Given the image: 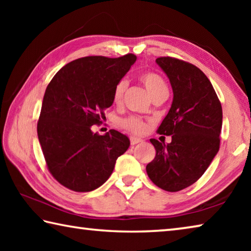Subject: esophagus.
I'll return each instance as SVG.
<instances>
[{
	"label": "esophagus",
	"instance_id": "esophagus-1",
	"mask_svg": "<svg viewBox=\"0 0 251 251\" xmlns=\"http://www.w3.org/2000/svg\"><path fill=\"white\" fill-rule=\"evenodd\" d=\"M129 139H130V144H131V145H136V144H138V143L142 142L141 138L134 137V136H131V137H130Z\"/></svg>",
	"mask_w": 251,
	"mask_h": 251
}]
</instances>
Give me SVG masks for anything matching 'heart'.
Segmentation results:
<instances>
[{"instance_id": "1", "label": "heart", "mask_w": 251, "mask_h": 251, "mask_svg": "<svg viewBox=\"0 0 251 251\" xmlns=\"http://www.w3.org/2000/svg\"><path fill=\"white\" fill-rule=\"evenodd\" d=\"M138 79L144 84V86L147 88V91L150 92L152 99L158 97L161 95H165L168 93V88L165 79L161 76L152 71H146L138 76ZM127 82L125 79H121L120 82H117L113 91V101L115 104H121L123 100V95L126 91ZM151 124L150 120H145L139 116H128L118 122L123 129L128 130L130 133L135 135H142L146 133L148 129V126Z\"/></svg>"}]
</instances>
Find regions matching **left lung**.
I'll return each instance as SVG.
<instances>
[{"label":"left lung","mask_w":251,"mask_h":251,"mask_svg":"<svg viewBox=\"0 0 251 251\" xmlns=\"http://www.w3.org/2000/svg\"><path fill=\"white\" fill-rule=\"evenodd\" d=\"M156 63L174 93L172 107L157 131L172 135V142L165 145L151 139L156 156L146 172L156 186L174 193L196 182L217 155L223 108L210 80L197 66L171 56L158 57Z\"/></svg>","instance_id":"1"}]
</instances>
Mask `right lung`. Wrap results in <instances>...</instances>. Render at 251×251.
<instances>
[{
  "instance_id": "obj_1",
  "label": "right lung",
  "mask_w": 251,
  "mask_h": 251,
  "mask_svg": "<svg viewBox=\"0 0 251 251\" xmlns=\"http://www.w3.org/2000/svg\"><path fill=\"white\" fill-rule=\"evenodd\" d=\"M136 58L134 54L77 58L46 87L37 135L49 172L62 186L78 193L99 188L129 147L128 137L120 131L94 134L92 126L101 123L113 104L114 87Z\"/></svg>"
}]
</instances>
